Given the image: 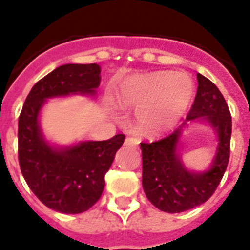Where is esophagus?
Here are the masks:
<instances>
[{"label": "esophagus", "instance_id": "1", "mask_svg": "<svg viewBox=\"0 0 250 250\" xmlns=\"http://www.w3.org/2000/svg\"><path fill=\"white\" fill-rule=\"evenodd\" d=\"M125 147H137L138 146V141L136 138H133V137H128L125 141Z\"/></svg>", "mask_w": 250, "mask_h": 250}]
</instances>
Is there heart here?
Listing matches in <instances>:
<instances>
[{
	"label": "heart",
	"mask_w": 250,
	"mask_h": 250,
	"mask_svg": "<svg viewBox=\"0 0 250 250\" xmlns=\"http://www.w3.org/2000/svg\"><path fill=\"white\" fill-rule=\"evenodd\" d=\"M194 86L186 73L163 71L133 75L120 84L114 96L118 108L136 111L134 123L145 134L163 133L188 109Z\"/></svg>",
	"instance_id": "obj_1"
}]
</instances>
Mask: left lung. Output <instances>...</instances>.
<instances>
[{
    "label": "left lung",
    "mask_w": 250,
    "mask_h": 250,
    "mask_svg": "<svg viewBox=\"0 0 250 250\" xmlns=\"http://www.w3.org/2000/svg\"><path fill=\"white\" fill-rule=\"evenodd\" d=\"M198 89L186 122L161 141L141 143L142 184L150 203L167 213H181L212 197L227 169L230 153L231 117L223 94L214 83L197 75ZM203 119L213 128L217 150L206 171L188 170L180 154V138L188 122Z\"/></svg>",
    "instance_id": "obj_1"
}]
</instances>
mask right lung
<instances>
[{
    "instance_id": "add662e5",
    "label": "right lung",
    "mask_w": 250,
    "mask_h": 250,
    "mask_svg": "<svg viewBox=\"0 0 250 250\" xmlns=\"http://www.w3.org/2000/svg\"><path fill=\"white\" fill-rule=\"evenodd\" d=\"M101 83L97 63L57 67L32 87L19 118V161L22 175L46 207L64 214L88 210L102 195L104 175L111 168L125 134L107 141H81L71 146L46 139L40 116L49 98L94 97Z\"/></svg>"
}]
</instances>
